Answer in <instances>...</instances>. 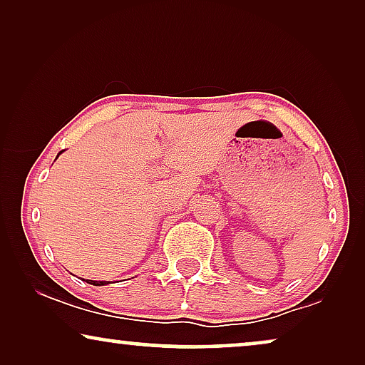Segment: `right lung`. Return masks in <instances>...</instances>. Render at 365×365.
I'll return each instance as SVG.
<instances>
[{"label": "right lung", "mask_w": 365, "mask_h": 365, "mask_svg": "<svg viewBox=\"0 0 365 365\" xmlns=\"http://www.w3.org/2000/svg\"><path fill=\"white\" fill-rule=\"evenodd\" d=\"M59 154H61V153H59ZM59 154H58V156H59ZM86 282H88V284H98V281H89V279H86ZM99 284H103V282L99 281Z\"/></svg>", "instance_id": "1"}]
</instances>
